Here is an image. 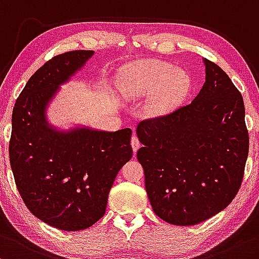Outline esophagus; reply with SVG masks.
<instances>
[{"mask_svg":"<svg viewBox=\"0 0 259 259\" xmlns=\"http://www.w3.org/2000/svg\"><path fill=\"white\" fill-rule=\"evenodd\" d=\"M131 145H132V149H133V153H137V150L139 149V147H141V142L138 141V138L136 137V136H133L132 139H131Z\"/></svg>","mask_w":259,"mask_h":259,"instance_id":"34e87169","label":"esophagus"}]
</instances>
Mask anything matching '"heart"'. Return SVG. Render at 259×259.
Segmentation results:
<instances>
[{
	"instance_id": "heart-1",
	"label": "heart",
	"mask_w": 259,
	"mask_h": 259,
	"mask_svg": "<svg viewBox=\"0 0 259 259\" xmlns=\"http://www.w3.org/2000/svg\"><path fill=\"white\" fill-rule=\"evenodd\" d=\"M118 91L126 98L149 95L144 104L145 115L165 117L182 106L192 89L188 72L162 61H142L124 67L118 78Z\"/></svg>"
}]
</instances>
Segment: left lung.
Returning <instances> with one entry per match:
<instances>
[{
    "label": "left lung",
    "mask_w": 259,
    "mask_h": 259,
    "mask_svg": "<svg viewBox=\"0 0 259 259\" xmlns=\"http://www.w3.org/2000/svg\"><path fill=\"white\" fill-rule=\"evenodd\" d=\"M203 63L205 82L192 103L136 130L148 198L174 225H196L228 207L248 155L242 95L219 66Z\"/></svg>",
    "instance_id": "left-lung-1"
}]
</instances>
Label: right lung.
I'll return each instance as SVG.
<instances>
[{"label":"right lung","instance_id":"1","mask_svg":"<svg viewBox=\"0 0 259 259\" xmlns=\"http://www.w3.org/2000/svg\"><path fill=\"white\" fill-rule=\"evenodd\" d=\"M94 51L55 56L30 77L13 107L10 161L20 197L37 219L63 231L103 218L117 172L132 158L130 128H61L48 110Z\"/></svg>","mask_w":259,"mask_h":259}]
</instances>
